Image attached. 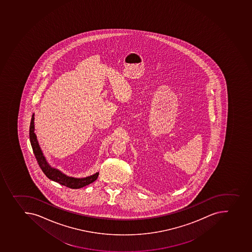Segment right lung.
Segmentation results:
<instances>
[{
	"instance_id": "add662e5",
	"label": "right lung",
	"mask_w": 252,
	"mask_h": 252,
	"mask_svg": "<svg viewBox=\"0 0 252 252\" xmlns=\"http://www.w3.org/2000/svg\"><path fill=\"white\" fill-rule=\"evenodd\" d=\"M30 141L32 145V150L36 158L39 167L46 176L52 181L57 182L58 184L63 186L68 187L70 189H82L83 187L92 184L97 179L99 173L96 172L94 175H90L84 178H75L63 174L62 171L57 168L52 167L48 163L45 156L43 155V151L39 146V141L37 140L36 134L34 132V113L32 115V121L30 125Z\"/></svg>"
}]
</instances>
